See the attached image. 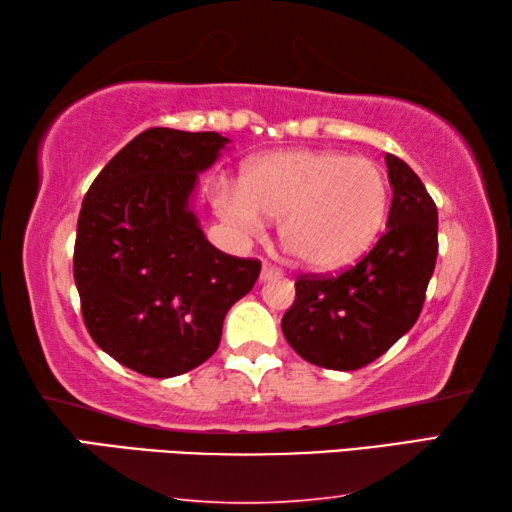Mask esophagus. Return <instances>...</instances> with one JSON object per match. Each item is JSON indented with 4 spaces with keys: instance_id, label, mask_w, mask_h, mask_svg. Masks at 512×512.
Segmentation results:
<instances>
[{
    "instance_id": "obj_1",
    "label": "esophagus",
    "mask_w": 512,
    "mask_h": 512,
    "mask_svg": "<svg viewBox=\"0 0 512 512\" xmlns=\"http://www.w3.org/2000/svg\"><path fill=\"white\" fill-rule=\"evenodd\" d=\"M282 268L277 266H271V264H264L262 266V273H259V280L262 282H271V280H277V277H282Z\"/></svg>"
}]
</instances>
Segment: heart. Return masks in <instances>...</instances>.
<instances>
[{
	"label": "heart",
	"instance_id": "b5f03b06",
	"mask_svg": "<svg viewBox=\"0 0 512 512\" xmlns=\"http://www.w3.org/2000/svg\"><path fill=\"white\" fill-rule=\"evenodd\" d=\"M214 205L223 221L257 235L266 216L289 253L329 271L375 244L391 210V187L379 164L343 151L293 149L246 162L239 187L219 183Z\"/></svg>",
	"mask_w": 512,
	"mask_h": 512
}]
</instances>
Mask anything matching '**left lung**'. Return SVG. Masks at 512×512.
<instances>
[{
    "label": "left lung",
    "instance_id": "8db88e82",
    "mask_svg": "<svg viewBox=\"0 0 512 512\" xmlns=\"http://www.w3.org/2000/svg\"><path fill=\"white\" fill-rule=\"evenodd\" d=\"M393 187L388 228L370 253L339 275H302L282 318L284 339L302 359L357 370L415 325L438 257V210L404 160L386 153Z\"/></svg>",
    "mask_w": 512,
    "mask_h": 512
}]
</instances>
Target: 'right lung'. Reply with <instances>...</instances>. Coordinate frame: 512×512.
Returning <instances> with one entry per match:
<instances>
[{
    "instance_id": "add662e5",
    "label": "right lung",
    "mask_w": 512,
    "mask_h": 512,
    "mask_svg": "<svg viewBox=\"0 0 512 512\" xmlns=\"http://www.w3.org/2000/svg\"><path fill=\"white\" fill-rule=\"evenodd\" d=\"M230 144L219 133L149 128L94 178L76 225L74 282L99 348L146 377H176L219 348L228 309L255 287L257 259L205 239L198 173Z\"/></svg>"
}]
</instances>
